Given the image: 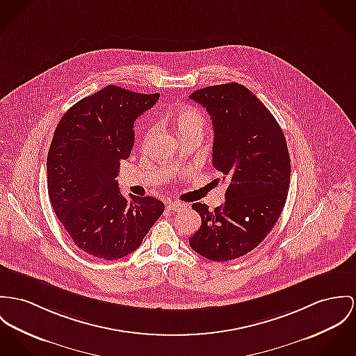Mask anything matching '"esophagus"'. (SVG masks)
I'll list each match as a JSON object with an SVG mask.
<instances>
[{"label":"esophagus","mask_w":356,"mask_h":356,"mask_svg":"<svg viewBox=\"0 0 356 356\" xmlns=\"http://www.w3.org/2000/svg\"><path fill=\"white\" fill-rule=\"evenodd\" d=\"M168 210H170V211H173V213H180V211H183V210H186V204L184 203H180V202H170V203H168Z\"/></svg>","instance_id":"obj_1"}]
</instances>
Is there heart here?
I'll list each match as a JSON object with an SVG mask.
<instances>
[{"mask_svg": "<svg viewBox=\"0 0 356 356\" xmlns=\"http://www.w3.org/2000/svg\"><path fill=\"white\" fill-rule=\"evenodd\" d=\"M170 119H172L179 136L181 138L190 136V134H202L203 127H204L203 115L199 111L188 107V106L176 107L175 110L172 111ZM152 134H153V130L150 129L145 136L143 145L149 143Z\"/></svg>", "mask_w": 356, "mask_h": 356, "instance_id": "1", "label": "heart"}]
</instances>
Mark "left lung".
Here are the masks:
<instances>
[{"label": "left lung", "instance_id": "1", "mask_svg": "<svg viewBox=\"0 0 356 356\" xmlns=\"http://www.w3.org/2000/svg\"><path fill=\"white\" fill-rule=\"evenodd\" d=\"M214 126L213 165L227 181L225 203L213 211L193 203L202 225L192 249L213 261L241 257L273 230L284 207L291 164L286 138L274 115L237 82L197 89Z\"/></svg>", "mask_w": 356, "mask_h": 356}]
</instances>
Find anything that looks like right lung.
<instances>
[{
	"instance_id": "1",
	"label": "right lung",
	"mask_w": 356,
	"mask_h": 356,
	"mask_svg": "<svg viewBox=\"0 0 356 356\" xmlns=\"http://www.w3.org/2000/svg\"><path fill=\"white\" fill-rule=\"evenodd\" d=\"M159 99L108 85L70 107L55 129L47 154L50 202L73 243L90 256L130 254L164 213L161 200H129L116 181L134 145V122Z\"/></svg>"
}]
</instances>
